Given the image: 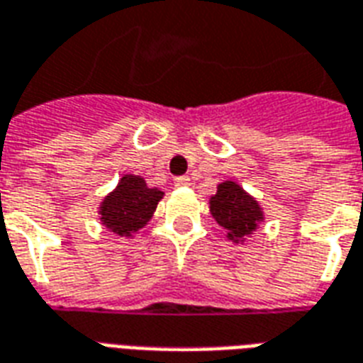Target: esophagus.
<instances>
[{
  "instance_id": "obj_1",
  "label": "esophagus",
  "mask_w": 363,
  "mask_h": 363,
  "mask_svg": "<svg viewBox=\"0 0 363 363\" xmlns=\"http://www.w3.org/2000/svg\"><path fill=\"white\" fill-rule=\"evenodd\" d=\"M190 179L189 177H177L174 179V186H189Z\"/></svg>"
}]
</instances>
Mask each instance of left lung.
<instances>
[{"instance_id":"8db88e82","label":"left lung","mask_w":363,"mask_h":363,"mask_svg":"<svg viewBox=\"0 0 363 363\" xmlns=\"http://www.w3.org/2000/svg\"><path fill=\"white\" fill-rule=\"evenodd\" d=\"M209 213L227 230V238L235 244L246 242L259 223L265 221L264 209L254 196L235 181L217 184V192L209 198Z\"/></svg>"}]
</instances>
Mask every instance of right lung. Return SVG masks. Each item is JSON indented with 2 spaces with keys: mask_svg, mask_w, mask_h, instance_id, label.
I'll return each mask as SVG.
<instances>
[{
  "mask_svg": "<svg viewBox=\"0 0 363 363\" xmlns=\"http://www.w3.org/2000/svg\"><path fill=\"white\" fill-rule=\"evenodd\" d=\"M163 198L160 189H150L140 174H123L119 184L99 203V221L119 238H133L154 216Z\"/></svg>",
  "mask_w": 363,
  "mask_h": 363,
  "instance_id": "1",
  "label": "right lung"
}]
</instances>
